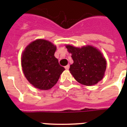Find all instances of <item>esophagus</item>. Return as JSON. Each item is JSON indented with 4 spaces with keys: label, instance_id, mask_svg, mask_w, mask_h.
Segmentation results:
<instances>
[{
    "label": "esophagus",
    "instance_id": "obj_1",
    "mask_svg": "<svg viewBox=\"0 0 127 127\" xmlns=\"http://www.w3.org/2000/svg\"><path fill=\"white\" fill-rule=\"evenodd\" d=\"M69 67H70L69 65H66L65 67V69L66 70H68V69H69Z\"/></svg>",
    "mask_w": 127,
    "mask_h": 127
}]
</instances>
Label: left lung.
I'll return each instance as SVG.
<instances>
[{
	"instance_id": "obj_1",
	"label": "left lung",
	"mask_w": 127,
	"mask_h": 127,
	"mask_svg": "<svg viewBox=\"0 0 127 127\" xmlns=\"http://www.w3.org/2000/svg\"><path fill=\"white\" fill-rule=\"evenodd\" d=\"M66 48L74 61L69 70L78 83L92 86L102 79L107 63L99 50L92 46L80 48L66 45Z\"/></svg>"
}]
</instances>
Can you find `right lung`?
<instances>
[{
  "instance_id": "right-lung-1",
  "label": "right lung",
  "mask_w": 127,
  "mask_h": 127,
  "mask_svg": "<svg viewBox=\"0 0 127 127\" xmlns=\"http://www.w3.org/2000/svg\"><path fill=\"white\" fill-rule=\"evenodd\" d=\"M57 48L44 39H37L29 44L22 55V67L30 84L39 90H47L58 81L65 70L54 56Z\"/></svg>"
}]
</instances>
